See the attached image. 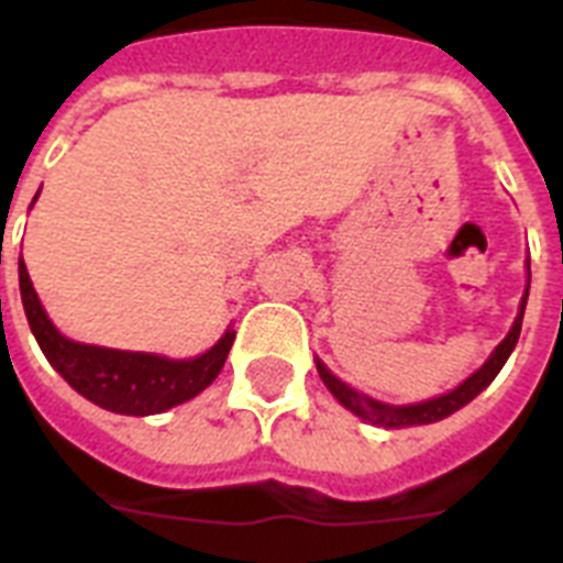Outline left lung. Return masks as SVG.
Masks as SVG:
<instances>
[{
    "label": "left lung",
    "mask_w": 563,
    "mask_h": 563,
    "mask_svg": "<svg viewBox=\"0 0 563 563\" xmlns=\"http://www.w3.org/2000/svg\"><path fill=\"white\" fill-rule=\"evenodd\" d=\"M529 280H532V274H529ZM526 298H529V286H526V295L520 300V312L515 318V327L508 330V335L503 342L497 344V351L490 353V360L482 365L476 374H471L464 379L459 388L453 391L441 394V397H432V400H423V402H411V406H388V402H379V400H371L365 394H360L356 388H351L347 383H342L339 376H333L327 371L324 362H318V374L324 379V385L333 391V397L342 402L344 409H351L356 418L368 420V423H376V427H385V429H402V427H423V423H435V420H444L450 418L453 411H459L462 406L476 397L479 391H485L490 385V379L503 371L506 360L511 356L515 351L517 339H520V327H523V312H526Z\"/></svg>",
    "instance_id": "1"
}]
</instances>
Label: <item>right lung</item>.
Masks as SVG:
<instances>
[{"mask_svg": "<svg viewBox=\"0 0 563 563\" xmlns=\"http://www.w3.org/2000/svg\"><path fill=\"white\" fill-rule=\"evenodd\" d=\"M20 295L31 333L37 339L40 351L52 362V368L81 397L117 415L143 418V415H157V411L192 400L195 394H201L219 376L230 344L236 339V333L228 330L210 351L195 360L110 351V347L81 344L60 335V330L48 321L25 265H20Z\"/></svg>", "mask_w": 563, "mask_h": 563, "instance_id": "right-lung-1", "label": "right lung"}]
</instances>
